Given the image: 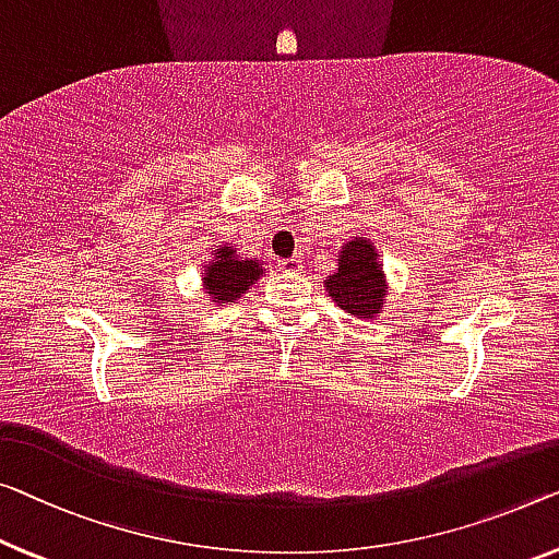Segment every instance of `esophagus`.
<instances>
[{"mask_svg": "<svg viewBox=\"0 0 559 559\" xmlns=\"http://www.w3.org/2000/svg\"><path fill=\"white\" fill-rule=\"evenodd\" d=\"M278 269H281L283 273H298V271L304 269V261H301V255L281 258V261H278Z\"/></svg>", "mask_w": 559, "mask_h": 559, "instance_id": "34e87169", "label": "esophagus"}]
</instances>
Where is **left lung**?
<instances>
[{
  "instance_id": "1",
  "label": "left lung",
  "mask_w": 559,
  "mask_h": 559,
  "mask_svg": "<svg viewBox=\"0 0 559 559\" xmlns=\"http://www.w3.org/2000/svg\"><path fill=\"white\" fill-rule=\"evenodd\" d=\"M323 288L341 311L361 321H373L384 311L389 283L379 248L369 238L354 236L338 248L336 271L323 281Z\"/></svg>"
}]
</instances>
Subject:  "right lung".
Masks as SVG:
<instances>
[{
  "mask_svg": "<svg viewBox=\"0 0 559 559\" xmlns=\"http://www.w3.org/2000/svg\"><path fill=\"white\" fill-rule=\"evenodd\" d=\"M200 271H203L200 286H203L205 301H211V306L236 304L265 273L258 258L238 255L233 243L215 246V251H211Z\"/></svg>",
  "mask_w": 559,
  "mask_h": 559,
  "instance_id": "add662e5",
  "label": "right lung"
}]
</instances>
